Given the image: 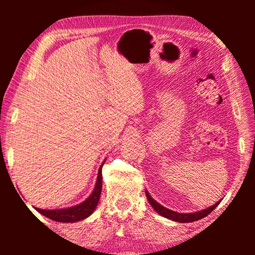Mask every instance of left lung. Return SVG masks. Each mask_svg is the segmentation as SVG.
<instances>
[{
  "label": "left lung",
  "instance_id": "left-lung-1",
  "mask_svg": "<svg viewBox=\"0 0 255 255\" xmlns=\"http://www.w3.org/2000/svg\"><path fill=\"white\" fill-rule=\"evenodd\" d=\"M146 192V197H147V200L150 204V206L153 207L154 210L156 211L157 214H159L163 217L165 218H169L171 221H174V222H178V223H191V222H196V221H199V219L206 217V216H208V214H210L211 211H213L216 207L219 205V202L222 201V199L216 202L215 205L210 206L209 208H206V209H202L200 211H196V213H189V214H182V213H176V211H173L171 209H167L165 207L159 205L158 202L155 201L150 195L148 193V191H145Z\"/></svg>",
  "mask_w": 255,
  "mask_h": 255
}]
</instances>
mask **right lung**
Listing matches in <instances>:
<instances>
[{
  "mask_svg": "<svg viewBox=\"0 0 255 255\" xmlns=\"http://www.w3.org/2000/svg\"><path fill=\"white\" fill-rule=\"evenodd\" d=\"M105 162L102 163V165L99 169L98 179L96 187H94L93 191L88 199H85L81 204L68 207V208L63 209H53V210H47V209H40V208H34L38 213L44 215L45 217L53 219L55 222L59 223H76L80 222L82 219H85L89 217L94 210H96L99 199H100L101 190H102V166Z\"/></svg>",
  "mask_w": 255,
  "mask_h": 255,
  "instance_id": "obj_1",
  "label": "right lung"
}]
</instances>
